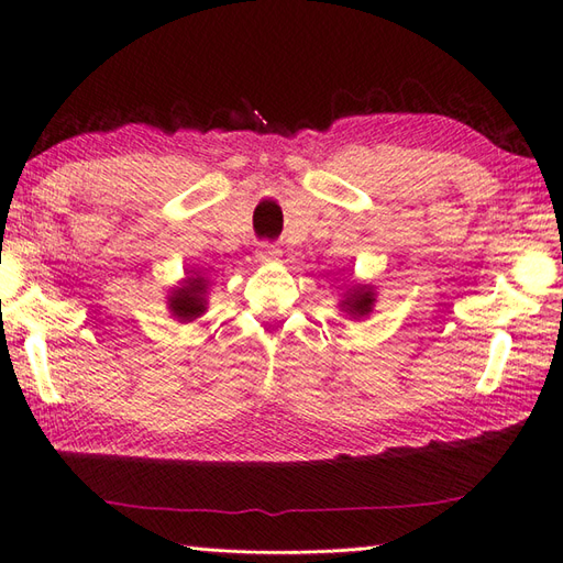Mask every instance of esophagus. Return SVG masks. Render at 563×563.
<instances>
[{
	"mask_svg": "<svg viewBox=\"0 0 563 563\" xmlns=\"http://www.w3.org/2000/svg\"><path fill=\"white\" fill-rule=\"evenodd\" d=\"M279 255H282V250L277 245H272V243H260L257 245V260L260 262H274V260H279Z\"/></svg>",
	"mask_w": 563,
	"mask_h": 563,
	"instance_id": "esophagus-1",
	"label": "esophagus"
}]
</instances>
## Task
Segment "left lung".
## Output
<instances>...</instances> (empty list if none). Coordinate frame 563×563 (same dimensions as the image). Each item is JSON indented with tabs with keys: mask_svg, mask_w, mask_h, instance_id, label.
I'll list each match as a JSON object with an SVG mask.
<instances>
[{
	"mask_svg": "<svg viewBox=\"0 0 563 563\" xmlns=\"http://www.w3.org/2000/svg\"><path fill=\"white\" fill-rule=\"evenodd\" d=\"M374 301H376V298H374L372 286L369 284H357V286H352V289L345 296V301H342L340 306H342V311H345V313H350L354 318H364V316L372 313Z\"/></svg>",
	"mask_w": 563,
	"mask_h": 563,
	"instance_id": "1",
	"label": "left lung"
}]
</instances>
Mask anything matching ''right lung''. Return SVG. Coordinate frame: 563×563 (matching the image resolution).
Listing matches in <instances>:
<instances>
[{"instance_id":"1","label":"right lung","mask_w":563,"mask_h":563,"mask_svg":"<svg viewBox=\"0 0 563 563\" xmlns=\"http://www.w3.org/2000/svg\"><path fill=\"white\" fill-rule=\"evenodd\" d=\"M206 284L201 277H187L169 296V311L181 323L197 320L206 311Z\"/></svg>"}]
</instances>
